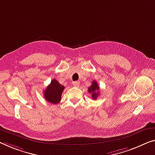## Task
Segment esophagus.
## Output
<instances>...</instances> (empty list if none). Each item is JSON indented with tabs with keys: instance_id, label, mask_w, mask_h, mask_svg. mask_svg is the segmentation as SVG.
I'll use <instances>...</instances> for the list:
<instances>
[{
	"instance_id": "esophagus-1",
	"label": "esophagus",
	"mask_w": 155,
	"mask_h": 155,
	"mask_svg": "<svg viewBox=\"0 0 155 155\" xmlns=\"http://www.w3.org/2000/svg\"><path fill=\"white\" fill-rule=\"evenodd\" d=\"M79 84H80V83L78 82V81H74V82H73L74 86H75V87H78V85H79Z\"/></svg>"
}]
</instances>
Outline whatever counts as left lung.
<instances>
[{"label": "left lung", "instance_id": "obj_1", "mask_svg": "<svg viewBox=\"0 0 155 155\" xmlns=\"http://www.w3.org/2000/svg\"><path fill=\"white\" fill-rule=\"evenodd\" d=\"M88 92L91 94V97L93 100H96L100 95V87L98 86L96 81H92V85L88 87Z\"/></svg>", "mask_w": 155, "mask_h": 155}]
</instances>
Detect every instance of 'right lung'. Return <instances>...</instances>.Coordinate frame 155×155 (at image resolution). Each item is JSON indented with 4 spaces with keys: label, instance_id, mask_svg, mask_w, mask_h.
Instances as JSON below:
<instances>
[{
    "label": "right lung",
    "instance_id": "right-lung-1",
    "mask_svg": "<svg viewBox=\"0 0 155 155\" xmlns=\"http://www.w3.org/2000/svg\"><path fill=\"white\" fill-rule=\"evenodd\" d=\"M64 86L59 84L55 79H53L44 91V97L45 100L49 103L56 104L61 100L62 92L64 91Z\"/></svg>",
    "mask_w": 155,
    "mask_h": 155
}]
</instances>
